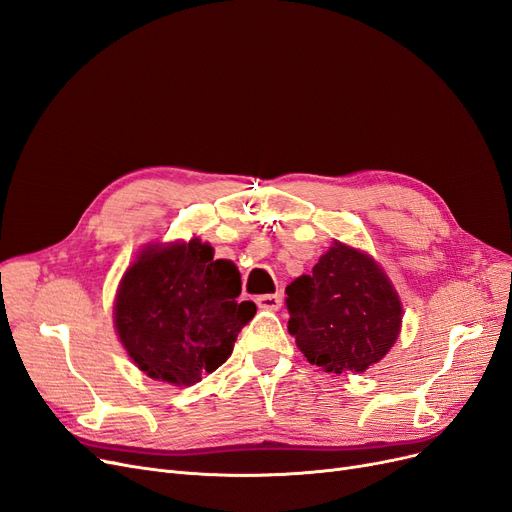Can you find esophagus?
Wrapping results in <instances>:
<instances>
[{"instance_id":"obj_1","label":"esophagus","mask_w":512,"mask_h":512,"mask_svg":"<svg viewBox=\"0 0 512 512\" xmlns=\"http://www.w3.org/2000/svg\"><path fill=\"white\" fill-rule=\"evenodd\" d=\"M257 306H259L261 310H272V312H276V310H280V306H282V295H280V293H274V295H259V297H257Z\"/></svg>"}]
</instances>
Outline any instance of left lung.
<instances>
[{
    "label": "left lung",
    "instance_id": "1",
    "mask_svg": "<svg viewBox=\"0 0 512 512\" xmlns=\"http://www.w3.org/2000/svg\"><path fill=\"white\" fill-rule=\"evenodd\" d=\"M289 333L312 365L363 373L401 333L403 304L390 278L363 251L337 242L312 274L287 287Z\"/></svg>",
    "mask_w": 512,
    "mask_h": 512
}]
</instances>
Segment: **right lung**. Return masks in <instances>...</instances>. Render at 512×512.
<instances>
[{
    "label": "right lung",
    "mask_w": 512,
    "mask_h": 512,
    "mask_svg": "<svg viewBox=\"0 0 512 512\" xmlns=\"http://www.w3.org/2000/svg\"><path fill=\"white\" fill-rule=\"evenodd\" d=\"M240 291L238 268L213 259V246L200 238L147 246L118 289L120 342L154 380L194 386L227 361L257 312L253 301L236 299Z\"/></svg>",
    "instance_id": "add662e5"
}]
</instances>
